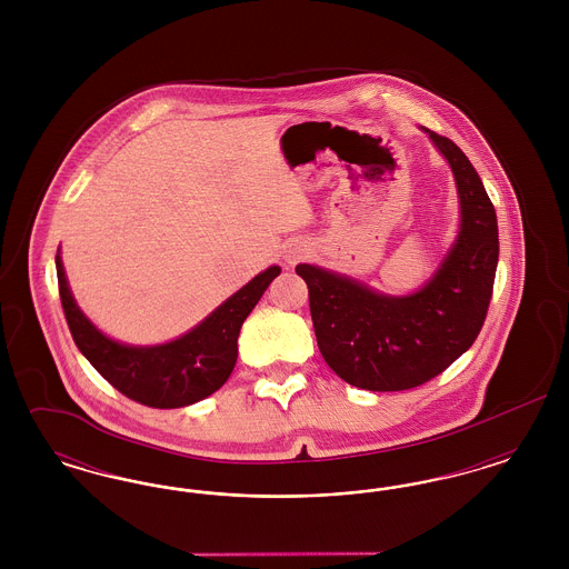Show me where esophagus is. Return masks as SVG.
I'll use <instances>...</instances> for the list:
<instances>
[{"label": "esophagus", "instance_id": "34e87169", "mask_svg": "<svg viewBox=\"0 0 569 569\" xmlns=\"http://www.w3.org/2000/svg\"><path fill=\"white\" fill-rule=\"evenodd\" d=\"M286 258H288V262H290V264H295L298 258H300V251H297V249H295V251H288V256H286Z\"/></svg>", "mask_w": 569, "mask_h": 569}]
</instances>
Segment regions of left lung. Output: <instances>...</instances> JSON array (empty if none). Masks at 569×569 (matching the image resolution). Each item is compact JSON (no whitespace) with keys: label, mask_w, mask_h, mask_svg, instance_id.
Masks as SVG:
<instances>
[{"label":"left lung","mask_w":569,"mask_h":569,"mask_svg":"<svg viewBox=\"0 0 569 569\" xmlns=\"http://www.w3.org/2000/svg\"><path fill=\"white\" fill-rule=\"evenodd\" d=\"M427 132L452 166L460 198L459 239L433 279L411 297L395 298L311 264L297 267L320 352L339 378L362 390L427 383L473 346L487 320L499 260L495 207L459 147Z\"/></svg>","instance_id":"left-lung-1"}]
</instances>
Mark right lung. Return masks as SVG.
<instances>
[{"label":"right lung","instance_id":"obj_1","mask_svg":"<svg viewBox=\"0 0 569 569\" xmlns=\"http://www.w3.org/2000/svg\"><path fill=\"white\" fill-rule=\"evenodd\" d=\"M57 283L72 339L93 369L136 403L174 409L202 401L230 378L237 362V339L244 318L281 272L271 267L177 341L156 348H132L110 341L91 325L70 295L61 258H54Z\"/></svg>","mask_w":569,"mask_h":569}]
</instances>
